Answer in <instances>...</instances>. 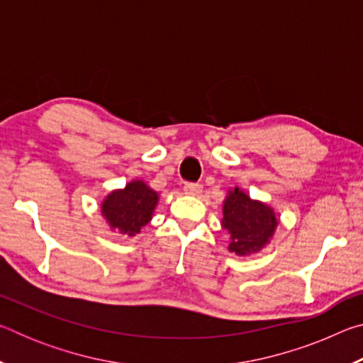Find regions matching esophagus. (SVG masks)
<instances>
[{"label": "esophagus", "mask_w": 363, "mask_h": 363, "mask_svg": "<svg viewBox=\"0 0 363 363\" xmlns=\"http://www.w3.org/2000/svg\"><path fill=\"white\" fill-rule=\"evenodd\" d=\"M201 187L200 184H186V186H184V192H186L187 195H199V194H201Z\"/></svg>", "instance_id": "34e87169"}]
</instances>
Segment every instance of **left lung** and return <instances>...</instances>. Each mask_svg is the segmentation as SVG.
<instances>
[{
    "instance_id": "obj_1",
    "label": "left lung",
    "mask_w": 363,
    "mask_h": 363,
    "mask_svg": "<svg viewBox=\"0 0 363 363\" xmlns=\"http://www.w3.org/2000/svg\"><path fill=\"white\" fill-rule=\"evenodd\" d=\"M220 225L230 235L227 250L237 256H251L272 240L279 218L272 206L251 199L240 187H233L227 190Z\"/></svg>"
}]
</instances>
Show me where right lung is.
<instances>
[{"instance_id":"right-lung-1","label":"right lung","mask_w":363,"mask_h":363,"mask_svg":"<svg viewBox=\"0 0 363 363\" xmlns=\"http://www.w3.org/2000/svg\"><path fill=\"white\" fill-rule=\"evenodd\" d=\"M160 195L143 179H133L123 189H115L104 196L102 218L110 230L125 237H136L153 218Z\"/></svg>"}]
</instances>
